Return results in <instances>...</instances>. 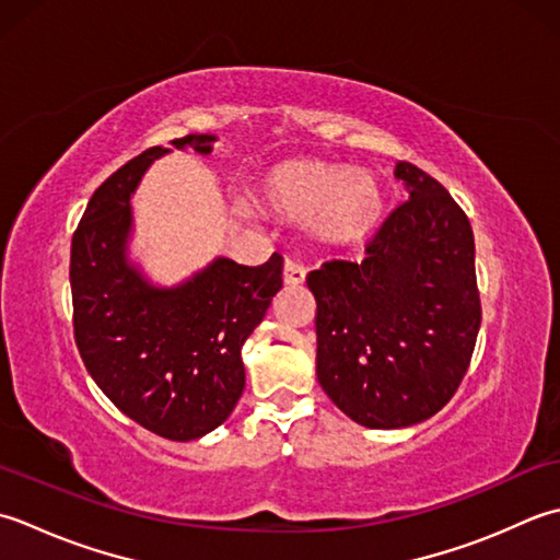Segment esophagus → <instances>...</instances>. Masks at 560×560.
<instances>
[{"label": "esophagus", "instance_id": "34e87169", "mask_svg": "<svg viewBox=\"0 0 560 560\" xmlns=\"http://www.w3.org/2000/svg\"><path fill=\"white\" fill-rule=\"evenodd\" d=\"M304 278H306V272L300 264H294V260H284V266H282L284 288H302Z\"/></svg>", "mask_w": 560, "mask_h": 560}]
</instances>
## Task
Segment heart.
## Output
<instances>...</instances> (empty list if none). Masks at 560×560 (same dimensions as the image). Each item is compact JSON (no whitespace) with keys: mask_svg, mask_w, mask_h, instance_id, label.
Segmentation results:
<instances>
[{"mask_svg":"<svg viewBox=\"0 0 560 560\" xmlns=\"http://www.w3.org/2000/svg\"><path fill=\"white\" fill-rule=\"evenodd\" d=\"M256 200L282 222L310 226L330 248H355L380 230L386 190L372 174L322 159H288L260 176Z\"/></svg>","mask_w":560,"mask_h":560,"instance_id":"obj_1","label":"heart"}]
</instances>
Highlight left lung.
Instances as JSON below:
<instances>
[{"mask_svg":"<svg viewBox=\"0 0 560 560\" xmlns=\"http://www.w3.org/2000/svg\"><path fill=\"white\" fill-rule=\"evenodd\" d=\"M408 200L386 217L360 264L306 276L316 300V376L355 423H423L459 389L481 328L469 217L408 162Z\"/></svg>","mask_w":560,"mask_h":560,"instance_id":"1","label":"left lung"}]
</instances>
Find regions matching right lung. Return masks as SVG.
<instances>
[{
  "instance_id": "right-lung-1",
  "label": "right lung",
  "mask_w": 560,
  "mask_h": 560,
  "mask_svg": "<svg viewBox=\"0 0 560 560\" xmlns=\"http://www.w3.org/2000/svg\"><path fill=\"white\" fill-rule=\"evenodd\" d=\"M214 135L176 150L210 154ZM164 147L108 176L72 236L74 340L91 380L125 416L159 438L188 442L222 425L244 392L242 348L282 288V256L264 266L214 258L174 288H156L128 258L130 196Z\"/></svg>"
}]
</instances>
